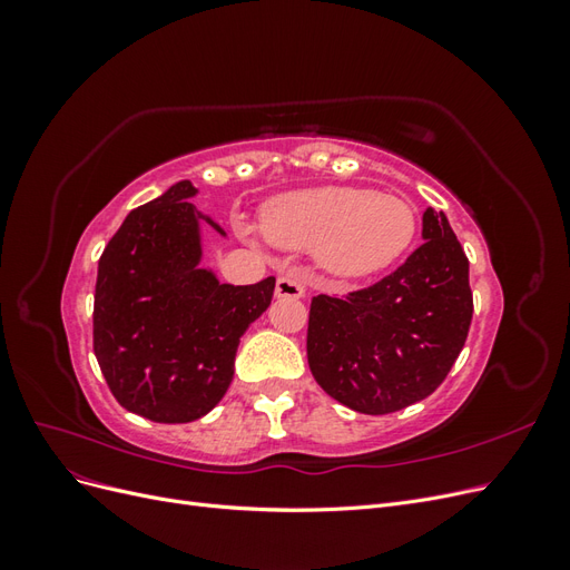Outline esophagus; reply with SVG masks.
Listing matches in <instances>:
<instances>
[{"instance_id": "esophagus-1", "label": "esophagus", "mask_w": 570, "mask_h": 570, "mask_svg": "<svg viewBox=\"0 0 570 570\" xmlns=\"http://www.w3.org/2000/svg\"><path fill=\"white\" fill-rule=\"evenodd\" d=\"M275 297L278 299H299L304 297V285L297 275H281L275 283Z\"/></svg>"}]
</instances>
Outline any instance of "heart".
Here are the masks:
<instances>
[{
    "label": "heart",
    "mask_w": 570,
    "mask_h": 570,
    "mask_svg": "<svg viewBox=\"0 0 570 570\" xmlns=\"http://www.w3.org/2000/svg\"><path fill=\"white\" fill-rule=\"evenodd\" d=\"M264 230L281 247L318 249L323 266L337 275H366L406 252L416 212L394 195L331 185L273 199Z\"/></svg>",
    "instance_id": "b5f03b06"
}]
</instances>
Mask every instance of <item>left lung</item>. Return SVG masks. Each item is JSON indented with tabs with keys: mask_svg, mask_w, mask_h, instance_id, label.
Instances as JSON below:
<instances>
[{
	"mask_svg": "<svg viewBox=\"0 0 570 570\" xmlns=\"http://www.w3.org/2000/svg\"><path fill=\"white\" fill-rule=\"evenodd\" d=\"M473 318L469 258L450 220L423 214V245L377 283L318 295L306 356L316 383L358 413L383 416L433 394L459 358Z\"/></svg>",
	"mask_w": 570,
	"mask_h": 570,
	"instance_id": "obj_1",
	"label": "left lung"
}]
</instances>
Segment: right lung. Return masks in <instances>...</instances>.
Masks as SVG:
<instances>
[{
    "mask_svg": "<svg viewBox=\"0 0 570 570\" xmlns=\"http://www.w3.org/2000/svg\"><path fill=\"white\" fill-rule=\"evenodd\" d=\"M189 180L137 206L99 256L92 347L116 402L154 423L209 413L233 381L239 337L262 316L275 278L226 285L197 268Z\"/></svg>",
    "mask_w": 570,
    "mask_h": 570,
    "instance_id": "1",
    "label": "right lung"
}]
</instances>
